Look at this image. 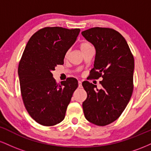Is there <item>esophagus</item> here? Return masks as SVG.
Listing matches in <instances>:
<instances>
[{
  "mask_svg": "<svg viewBox=\"0 0 151 151\" xmlns=\"http://www.w3.org/2000/svg\"><path fill=\"white\" fill-rule=\"evenodd\" d=\"M78 86L79 88L81 87V81H78Z\"/></svg>",
  "mask_w": 151,
  "mask_h": 151,
  "instance_id": "1",
  "label": "esophagus"
}]
</instances>
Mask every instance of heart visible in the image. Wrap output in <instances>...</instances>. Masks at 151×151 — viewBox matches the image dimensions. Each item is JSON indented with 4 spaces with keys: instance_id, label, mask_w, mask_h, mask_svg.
<instances>
[{
    "instance_id": "obj_1",
    "label": "heart",
    "mask_w": 151,
    "mask_h": 151,
    "mask_svg": "<svg viewBox=\"0 0 151 151\" xmlns=\"http://www.w3.org/2000/svg\"><path fill=\"white\" fill-rule=\"evenodd\" d=\"M79 47H80L81 51L83 52V51H84V50L88 49V48L93 47V46H92V45L91 44V43L85 42L81 43V44L80 45V46H79ZM68 54H69V51L67 52H66V54H65V57H66V58H67V57L68 56Z\"/></svg>"
}]
</instances>
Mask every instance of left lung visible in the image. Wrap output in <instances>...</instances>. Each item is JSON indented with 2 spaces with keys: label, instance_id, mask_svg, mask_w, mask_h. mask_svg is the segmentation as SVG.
<instances>
[{
  "label": "left lung",
  "instance_id": "1",
  "mask_svg": "<svg viewBox=\"0 0 151 151\" xmlns=\"http://www.w3.org/2000/svg\"><path fill=\"white\" fill-rule=\"evenodd\" d=\"M81 34L96 49L87 79L103 78L99 90L89 81L82 82L87 93L82 104L84 116L95 125L106 126L119 119L131 97L134 59L125 38L114 29L96 27Z\"/></svg>",
  "mask_w": 151,
  "mask_h": 151
}]
</instances>
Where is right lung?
Wrapping results in <instances>:
<instances>
[{
  "instance_id": "right-lung-1",
  "label": "right lung",
  "mask_w": 151,
  "mask_h": 151,
  "mask_svg": "<svg viewBox=\"0 0 151 151\" xmlns=\"http://www.w3.org/2000/svg\"><path fill=\"white\" fill-rule=\"evenodd\" d=\"M80 29L46 27L32 35L19 62L18 76L25 107L40 125H56L65 119L78 81L68 77L59 84L52 72L63 65L65 54Z\"/></svg>"
}]
</instances>
